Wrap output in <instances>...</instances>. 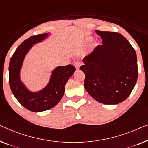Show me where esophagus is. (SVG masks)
<instances>
[{
  "label": "esophagus",
  "mask_w": 148,
  "mask_h": 148,
  "mask_svg": "<svg viewBox=\"0 0 148 148\" xmlns=\"http://www.w3.org/2000/svg\"><path fill=\"white\" fill-rule=\"evenodd\" d=\"M74 66H75V67L76 69H79V67H80V66H81V63H80V62L77 61V62H75V63H74Z\"/></svg>",
  "instance_id": "esophagus-1"
}]
</instances>
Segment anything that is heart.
Listing matches in <instances>:
<instances>
[{"label":"heart","instance_id":"heart-1","mask_svg":"<svg viewBox=\"0 0 148 148\" xmlns=\"http://www.w3.org/2000/svg\"><path fill=\"white\" fill-rule=\"evenodd\" d=\"M87 40H89V41H91V40H92V38H91V37H89V38H87Z\"/></svg>","mask_w":148,"mask_h":148}]
</instances>
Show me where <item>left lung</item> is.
<instances>
[{"label":"left lung","mask_w":148,"mask_h":148,"mask_svg":"<svg viewBox=\"0 0 148 148\" xmlns=\"http://www.w3.org/2000/svg\"><path fill=\"white\" fill-rule=\"evenodd\" d=\"M102 45L83 60L84 86L90 95L106 105L118 104L132 93L138 79V61L134 49L119 33L95 31Z\"/></svg>","instance_id":"1"}]
</instances>
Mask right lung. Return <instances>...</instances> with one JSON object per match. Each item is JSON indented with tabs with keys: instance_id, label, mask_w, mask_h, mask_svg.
I'll return each mask as SVG.
<instances>
[{
	"instance_id": "add662e5",
	"label": "right lung",
	"mask_w": 148,
	"mask_h": 148,
	"mask_svg": "<svg viewBox=\"0 0 148 148\" xmlns=\"http://www.w3.org/2000/svg\"><path fill=\"white\" fill-rule=\"evenodd\" d=\"M48 33L33 35L24 40L12 55L10 60L9 85L12 94L18 101L28 110L40 112L53 108L60 101L65 93V86L73 75L75 68L68 65L57 67L52 71L47 85L38 92L30 91L20 79V71L23 60L33 45L43 40Z\"/></svg>"
}]
</instances>
